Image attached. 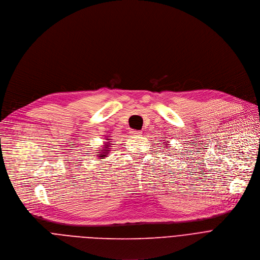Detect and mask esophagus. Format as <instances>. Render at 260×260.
I'll use <instances>...</instances> for the list:
<instances>
[{"instance_id":"esophagus-1","label":"esophagus","mask_w":260,"mask_h":260,"mask_svg":"<svg viewBox=\"0 0 260 260\" xmlns=\"http://www.w3.org/2000/svg\"><path fill=\"white\" fill-rule=\"evenodd\" d=\"M142 132L141 131H139V130H131L130 131V134H132V135H135V136H137V135H140Z\"/></svg>"}]
</instances>
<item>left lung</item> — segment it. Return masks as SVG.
I'll return each mask as SVG.
<instances>
[{
  "instance_id": "left-lung-1",
  "label": "left lung",
  "mask_w": 260,
  "mask_h": 260,
  "mask_svg": "<svg viewBox=\"0 0 260 260\" xmlns=\"http://www.w3.org/2000/svg\"><path fill=\"white\" fill-rule=\"evenodd\" d=\"M166 147H167V146H166ZM167 148H168V149H170V148H169V147H167Z\"/></svg>"
}]
</instances>
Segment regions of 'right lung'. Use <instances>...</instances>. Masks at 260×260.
<instances>
[{
    "mask_svg": "<svg viewBox=\"0 0 260 260\" xmlns=\"http://www.w3.org/2000/svg\"><path fill=\"white\" fill-rule=\"evenodd\" d=\"M109 143H110V142H109ZM109 146H110V145L106 144V145H105V147H106V148L102 150V151H103V152H102V154H98V157H103V158H106V157H107V154H108V151H109V150H108V149H109Z\"/></svg>",
    "mask_w": 260,
    "mask_h": 260,
    "instance_id": "add662e5",
    "label": "right lung"
}]
</instances>
